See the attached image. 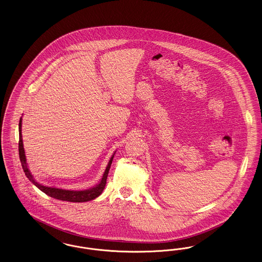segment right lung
Returning a JSON list of instances; mask_svg holds the SVG:
<instances>
[{
	"mask_svg": "<svg viewBox=\"0 0 262 262\" xmlns=\"http://www.w3.org/2000/svg\"><path fill=\"white\" fill-rule=\"evenodd\" d=\"M18 152H19V159L20 162L23 165V170L25 175L27 176V178L34 184L35 186L40 189L43 193L46 194L60 200V201H66V202H72V203H83V202H89L96 198H98L101 193H102L105 184H106V178L108 175V171L111 168L112 162L114 160V156L112 157V159L110 160L105 171L103 173L102 180L99 185H97L96 187L89 189V190H85V191H69V190H62V189H57V188H51V187H46L39 183L36 182L30 171L27 168V163H26V158H25V154H24V148H23V136H21V118L19 120V142H18Z\"/></svg>",
	"mask_w": 262,
	"mask_h": 262,
	"instance_id": "obj_1",
	"label": "right lung"
}]
</instances>
